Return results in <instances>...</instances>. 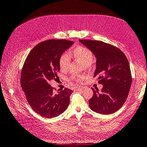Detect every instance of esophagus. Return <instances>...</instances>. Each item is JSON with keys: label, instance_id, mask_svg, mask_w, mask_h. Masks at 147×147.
I'll list each match as a JSON object with an SVG mask.
<instances>
[{"label": "esophagus", "instance_id": "esophagus-1", "mask_svg": "<svg viewBox=\"0 0 147 147\" xmlns=\"http://www.w3.org/2000/svg\"><path fill=\"white\" fill-rule=\"evenodd\" d=\"M76 88L77 90H82L85 88V87L82 86H76Z\"/></svg>", "mask_w": 147, "mask_h": 147}]
</instances>
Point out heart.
Returning <instances> with one entry per match:
<instances>
[{
  "label": "heart",
  "mask_w": 147,
  "mask_h": 147,
  "mask_svg": "<svg viewBox=\"0 0 147 147\" xmlns=\"http://www.w3.org/2000/svg\"><path fill=\"white\" fill-rule=\"evenodd\" d=\"M73 55L77 60L83 62L84 66L86 68H90L93 65V54L90 50L84 47H78L74 49L73 51ZM70 61V56L67 53L62 54L59 59V67L62 71H65L68 67ZM86 75L85 74H76L71 77V79L77 82H82L85 78Z\"/></svg>",
  "instance_id": "b5f03b06"
}]
</instances>
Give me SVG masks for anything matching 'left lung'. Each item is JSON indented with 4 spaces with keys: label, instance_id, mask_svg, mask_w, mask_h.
Listing matches in <instances>:
<instances>
[{
    "label": "left lung",
    "instance_id": "left-lung-1",
    "mask_svg": "<svg viewBox=\"0 0 147 147\" xmlns=\"http://www.w3.org/2000/svg\"><path fill=\"white\" fill-rule=\"evenodd\" d=\"M96 58L94 77L103 88L100 92L92 88L93 95L89 107L96 113L113 114L121 108L129 94L132 78L128 61L115 47L102 41L79 40Z\"/></svg>",
    "mask_w": 147,
    "mask_h": 147
}]
</instances>
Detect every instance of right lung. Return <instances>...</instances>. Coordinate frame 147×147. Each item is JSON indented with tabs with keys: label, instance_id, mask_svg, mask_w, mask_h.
<instances>
[{
	"label": "right lung",
	"instance_id": "obj_1",
	"mask_svg": "<svg viewBox=\"0 0 147 147\" xmlns=\"http://www.w3.org/2000/svg\"><path fill=\"white\" fill-rule=\"evenodd\" d=\"M74 43L65 40H49L38 43L26 57L21 71V84L28 102L42 117H57L66 110L72 90L65 88L55 93L49 82L60 71L61 55Z\"/></svg>",
	"mask_w": 147,
	"mask_h": 147
}]
</instances>
